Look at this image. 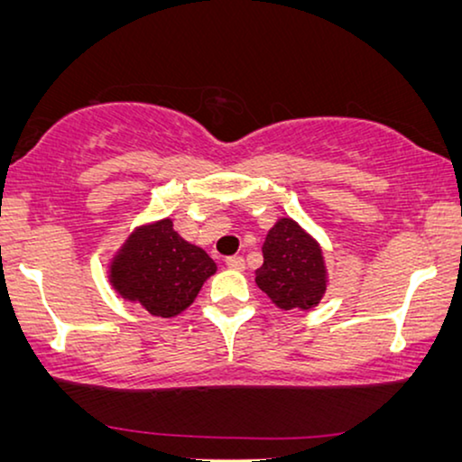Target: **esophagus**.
Masks as SVG:
<instances>
[{
	"mask_svg": "<svg viewBox=\"0 0 462 462\" xmlns=\"http://www.w3.org/2000/svg\"><path fill=\"white\" fill-rule=\"evenodd\" d=\"M226 267L233 269V271H244L245 261L242 256H229V258H226Z\"/></svg>",
	"mask_w": 462,
	"mask_h": 462,
	"instance_id": "esophagus-1",
	"label": "esophagus"
}]
</instances>
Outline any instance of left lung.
I'll return each mask as SVG.
<instances>
[{
  "mask_svg": "<svg viewBox=\"0 0 462 462\" xmlns=\"http://www.w3.org/2000/svg\"><path fill=\"white\" fill-rule=\"evenodd\" d=\"M256 283L280 309H311L326 292V267L319 245L294 223L277 220L263 244Z\"/></svg>",
  "mask_w": 462,
  "mask_h": 462,
  "instance_id": "left-lung-1",
  "label": "left lung"
}]
</instances>
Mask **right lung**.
<instances>
[{"label":"right lung","mask_w":462,"mask_h":462,"mask_svg":"<svg viewBox=\"0 0 462 462\" xmlns=\"http://www.w3.org/2000/svg\"><path fill=\"white\" fill-rule=\"evenodd\" d=\"M217 264L174 231L172 220L138 229L111 264V282L124 299L151 315L174 318L191 305Z\"/></svg>","instance_id":"obj_1"}]
</instances>
